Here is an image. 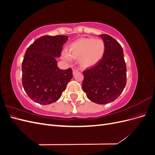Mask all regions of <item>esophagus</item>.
I'll return each instance as SVG.
<instances>
[{"label": "esophagus", "mask_w": 155, "mask_h": 155, "mask_svg": "<svg viewBox=\"0 0 155 155\" xmlns=\"http://www.w3.org/2000/svg\"><path fill=\"white\" fill-rule=\"evenodd\" d=\"M78 72H79L78 70H77V69H73V74L74 75H75L76 73H78Z\"/></svg>", "instance_id": "esophagus-1"}]
</instances>
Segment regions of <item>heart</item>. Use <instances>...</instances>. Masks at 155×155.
<instances>
[{
    "instance_id": "obj_1",
    "label": "heart",
    "mask_w": 155,
    "mask_h": 155,
    "mask_svg": "<svg viewBox=\"0 0 155 155\" xmlns=\"http://www.w3.org/2000/svg\"><path fill=\"white\" fill-rule=\"evenodd\" d=\"M106 46L104 41L92 37H81L69 46V54L64 52L63 58L70 61L71 57L79 59V64L83 68L94 66L104 58Z\"/></svg>"
}]
</instances>
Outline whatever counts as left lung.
<instances>
[{"mask_svg": "<svg viewBox=\"0 0 155 155\" xmlns=\"http://www.w3.org/2000/svg\"><path fill=\"white\" fill-rule=\"evenodd\" d=\"M106 49L104 58L95 67L84 71L82 88L91 101L104 105L114 101L126 85L127 68L120 43L107 34L100 35Z\"/></svg>", "mask_w": 155, "mask_h": 155, "instance_id": "obj_1", "label": "left lung"}]
</instances>
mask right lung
Listing matches in <instances>:
<instances>
[{"label":"right lung","mask_w":155,"mask_h":155,"mask_svg":"<svg viewBox=\"0 0 155 155\" xmlns=\"http://www.w3.org/2000/svg\"><path fill=\"white\" fill-rule=\"evenodd\" d=\"M66 35H44L26 50L22 63V83L26 93L41 105L57 101L72 78L71 68L61 70L55 58H59Z\"/></svg>","instance_id":"obj_1"}]
</instances>
